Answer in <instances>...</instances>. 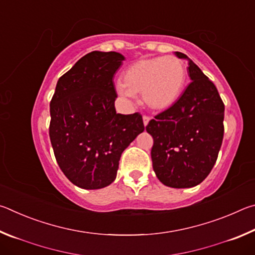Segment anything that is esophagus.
<instances>
[{"label": "esophagus", "mask_w": 255, "mask_h": 255, "mask_svg": "<svg viewBox=\"0 0 255 255\" xmlns=\"http://www.w3.org/2000/svg\"><path fill=\"white\" fill-rule=\"evenodd\" d=\"M149 120H150V118L148 117V116H144V117H143V123H144V126H145V127L148 125Z\"/></svg>", "instance_id": "obj_1"}]
</instances>
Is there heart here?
I'll return each instance as SVG.
<instances>
[{
  "label": "heart",
  "instance_id": "1",
  "mask_svg": "<svg viewBox=\"0 0 255 255\" xmlns=\"http://www.w3.org/2000/svg\"><path fill=\"white\" fill-rule=\"evenodd\" d=\"M187 80L184 63L174 56L144 58L131 64L123 74L119 92L124 97L140 93L149 109L163 111L178 100Z\"/></svg>",
  "mask_w": 255,
  "mask_h": 255
}]
</instances>
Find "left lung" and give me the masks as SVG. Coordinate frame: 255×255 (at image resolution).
Here are the masks:
<instances>
[{
    "label": "left lung",
    "instance_id": "8db88e82",
    "mask_svg": "<svg viewBox=\"0 0 255 255\" xmlns=\"http://www.w3.org/2000/svg\"><path fill=\"white\" fill-rule=\"evenodd\" d=\"M192 82L173 106L146 126L152 135L153 169L157 179L171 188H191L204 181L217 159L224 137L225 106L215 84L191 59Z\"/></svg>",
    "mask_w": 255,
    "mask_h": 255
}]
</instances>
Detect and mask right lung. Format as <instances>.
<instances>
[{
	"instance_id": "right-lung-1",
	"label": "right lung",
	"mask_w": 255,
	"mask_h": 255,
	"mask_svg": "<svg viewBox=\"0 0 255 255\" xmlns=\"http://www.w3.org/2000/svg\"><path fill=\"white\" fill-rule=\"evenodd\" d=\"M124 59L116 51L86 54L59 77L50 101L49 137L56 161L82 189L114 182L123 152L145 129L138 112H116L114 76Z\"/></svg>"
}]
</instances>
